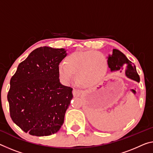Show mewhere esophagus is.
Listing matches in <instances>:
<instances>
[{"instance_id": "34e87169", "label": "esophagus", "mask_w": 153, "mask_h": 153, "mask_svg": "<svg viewBox=\"0 0 153 153\" xmlns=\"http://www.w3.org/2000/svg\"><path fill=\"white\" fill-rule=\"evenodd\" d=\"M82 93V91L77 89H74L73 90V94L74 97H79Z\"/></svg>"}]
</instances>
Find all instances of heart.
<instances>
[{"label":"heart","instance_id":"heart-1","mask_svg":"<svg viewBox=\"0 0 153 153\" xmlns=\"http://www.w3.org/2000/svg\"><path fill=\"white\" fill-rule=\"evenodd\" d=\"M108 69L105 56L94 50L77 51L69 54L59 66L60 78L68 84L76 74V80L84 87H93L102 80Z\"/></svg>","mask_w":153,"mask_h":153}]
</instances>
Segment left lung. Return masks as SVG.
<instances>
[{
	"label": "left lung",
	"mask_w": 153,
	"mask_h": 153,
	"mask_svg": "<svg viewBox=\"0 0 153 153\" xmlns=\"http://www.w3.org/2000/svg\"><path fill=\"white\" fill-rule=\"evenodd\" d=\"M108 65L111 72H121L125 69V76L128 78L140 82V76L137 74L135 66L120 50L113 49L112 54H109L108 57Z\"/></svg>",
	"instance_id": "8db88e82"
}]
</instances>
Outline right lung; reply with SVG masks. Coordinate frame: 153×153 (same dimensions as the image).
I'll list each match as a JSON object with an SVG mask.
<instances>
[{
	"mask_svg": "<svg viewBox=\"0 0 153 153\" xmlns=\"http://www.w3.org/2000/svg\"><path fill=\"white\" fill-rule=\"evenodd\" d=\"M67 50L40 47L19 64L7 94L10 116L24 132L48 136L58 132L73 98L60 82L59 65Z\"/></svg>",
	"mask_w": 153,
	"mask_h": 153,
	"instance_id": "add662e5",
	"label": "right lung"
}]
</instances>
